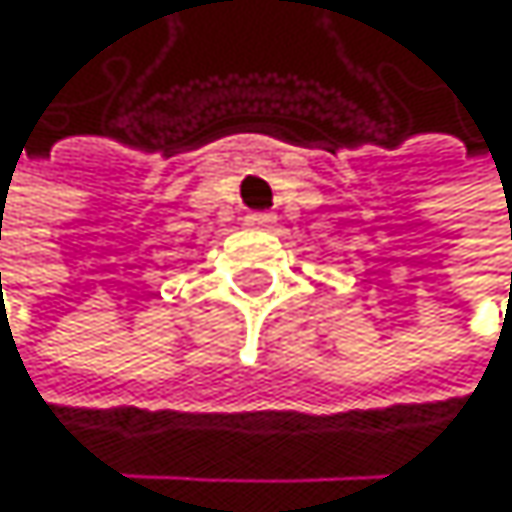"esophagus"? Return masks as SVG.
<instances>
[{
    "mask_svg": "<svg viewBox=\"0 0 512 512\" xmlns=\"http://www.w3.org/2000/svg\"><path fill=\"white\" fill-rule=\"evenodd\" d=\"M245 224L248 227H270L273 224V214H248Z\"/></svg>",
    "mask_w": 512,
    "mask_h": 512,
    "instance_id": "obj_1",
    "label": "esophagus"
}]
</instances>
